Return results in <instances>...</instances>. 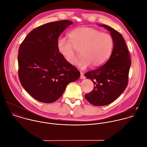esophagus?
Listing matches in <instances>:
<instances>
[{"mask_svg":"<svg viewBox=\"0 0 147 147\" xmlns=\"http://www.w3.org/2000/svg\"><path fill=\"white\" fill-rule=\"evenodd\" d=\"M85 78V76L84 75L83 73L81 71V76H80V78H81V79H84Z\"/></svg>","mask_w":147,"mask_h":147,"instance_id":"obj_1","label":"esophagus"}]
</instances>
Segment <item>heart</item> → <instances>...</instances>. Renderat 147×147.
I'll return each mask as SVG.
<instances>
[{
	"mask_svg": "<svg viewBox=\"0 0 147 147\" xmlns=\"http://www.w3.org/2000/svg\"><path fill=\"white\" fill-rule=\"evenodd\" d=\"M69 40L61 38L57 43V48L63 59L70 65L77 64L81 69L90 65L99 67L110 58L114 46L113 37L109 33H102L94 28L78 27L72 30L68 34Z\"/></svg>",
	"mask_w": 147,
	"mask_h": 147,
	"instance_id": "1",
	"label": "heart"
}]
</instances>
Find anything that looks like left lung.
<instances>
[{"instance_id": "obj_1", "label": "left lung", "mask_w": 147, "mask_h": 147, "mask_svg": "<svg viewBox=\"0 0 147 147\" xmlns=\"http://www.w3.org/2000/svg\"><path fill=\"white\" fill-rule=\"evenodd\" d=\"M110 32L114 41L113 51L108 61L99 68L85 74L94 84L93 90L85 95L91 104L101 106L114 102L128 85L131 66L129 54L122 35L105 24L99 25Z\"/></svg>"}]
</instances>
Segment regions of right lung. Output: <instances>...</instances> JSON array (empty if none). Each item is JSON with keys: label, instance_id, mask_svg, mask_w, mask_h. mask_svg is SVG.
Returning a JSON list of instances; mask_svg holds the SVG:
<instances>
[{"label": "right lung", "instance_id": "1", "mask_svg": "<svg viewBox=\"0 0 147 147\" xmlns=\"http://www.w3.org/2000/svg\"><path fill=\"white\" fill-rule=\"evenodd\" d=\"M73 22L63 20L32 30L20 44L18 54V76L24 88L33 98L45 103L59 98L80 72L59 53L58 39Z\"/></svg>", "mask_w": 147, "mask_h": 147}]
</instances>
